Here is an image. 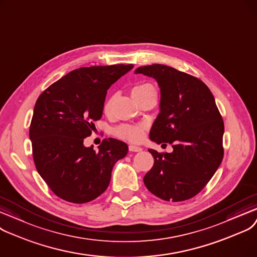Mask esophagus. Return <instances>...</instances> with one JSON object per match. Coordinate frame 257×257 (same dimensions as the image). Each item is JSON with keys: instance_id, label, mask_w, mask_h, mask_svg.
Returning a JSON list of instances; mask_svg holds the SVG:
<instances>
[{"instance_id": "obj_1", "label": "esophagus", "mask_w": 257, "mask_h": 257, "mask_svg": "<svg viewBox=\"0 0 257 257\" xmlns=\"http://www.w3.org/2000/svg\"><path fill=\"white\" fill-rule=\"evenodd\" d=\"M128 150H130V152H135V153H137V152H141V151H142V148H140V146H137V145L130 144Z\"/></svg>"}]
</instances>
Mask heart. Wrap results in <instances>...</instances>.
Segmentation results:
<instances>
[{
    "label": "heart",
    "instance_id": "obj_1",
    "mask_svg": "<svg viewBox=\"0 0 257 257\" xmlns=\"http://www.w3.org/2000/svg\"><path fill=\"white\" fill-rule=\"evenodd\" d=\"M153 89H155V88L151 83H148V82L140 83L133 89V95L148 92ZM112 103H113V98H107L105 100L104 105H103V111L105 113H107L109 109H111ZM144 130H145V126L143 124H136V125L122 124V125H119L118 127H116L114 133L117 137L123 139V140L130 141V142H139L143 138Z\"/></svg>",
    "mask_w": 257,
    "mask_h": 257
}]
</instances>
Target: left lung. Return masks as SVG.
Segmentation results:
<instances>
[{
  "label": "left lung",
  "instance_id": "left-lung-1",
  "mask_svg": "<svg viewBox=\"0 0 257 257\" xmlns=\"http://www.w3.org/2000/svg\"><path fill=\"white\" fill-rule=\"evenodd\" d=\"M136 74L157 80L160 113L150 138L173 144V153L149 150L155 163L144 184L164 201L181 202L198 194L210 181L224 157V121L214 97L199 78L165 65L139 67Z\"/></svg>",
  "mask_w": 257,
  "mask_h": 257
}]
</instances>
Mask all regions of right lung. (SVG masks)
Listing matches in <instances>:
<instances>
[{
  "mask_svg": "<svg viewBox=\"0 0 257 257\" xmlns=\"http://www.w3.org/2000/svg\"><path fill=\"white\" fill-rule=\"evenodd\" d=\"M133 65L83 67L47 88L36 100L29 130L33 161L47 185L70 203L93 201L105 191L127 145L104 139L98 151L83 145L102 116L106 91Z\"/></svg>",
  "mask_w": 257,
  "mask_h": 257,
  "instance_id": "add662e5",
  "label": "right lung"
}]
</instances>
